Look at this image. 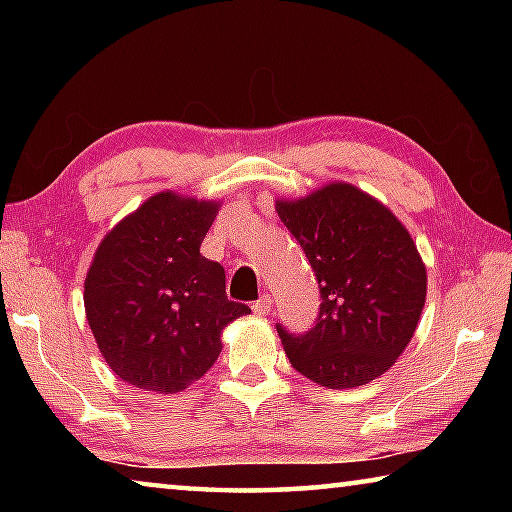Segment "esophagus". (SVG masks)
I'll return each mask as SVG.
<instances>
[{
  "label": "esophagus",
  "mask_w": 512,
  "mask_h": 512,
  "mask_svg": "<svg viewBox=\"0 0 512 512\" xmlns=\"http://www.w3.org/2000/svg\"><path fill=\"white\" fill-rule=\"evenodd\" d=\"M271 309H273V298L268 296V293H264L262 298L253 302V311L257 316H268V314H271Z\"/></svg>",
  "instance_id": "1"
}]
</instances>
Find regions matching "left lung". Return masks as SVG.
<instances>
[{
  "label": "left lung",
  "mask_w": 512,
  "mask_h": 512,
  "mask_svg": "<svg viewBox=\"0 0 512 512\" xmlns=\"http://www.w3.org/2000/svg\"><path fill=\"white\" fill-rule=\"evenodd\" d=\"M275 210L305 250L320 291L314 327L293 334L275 325L291 366L327 388L384 375L409 345L427 298L411 235L388 207L345 183L277 201Z\"/></svg>",
  "instance_id": "obj_1"
}]
</instances>
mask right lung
<instances>
[{"label":"right lung","mask_w":512,"mask_h":512,"mask_svg":"<svg viewBox=\"0 0 512 512\" xmlns=\"http://www.w3.org/2000/svg\"><path fill=\"white\" fill-rule=\"evenodd\" d=\"M219 205L162 192L108 232L85 277V314L119 379L178 393L221 352V332L248 314L228 300L225 271L201 255Z\"/></svg>","instance_id":"1"}]
</instances>
